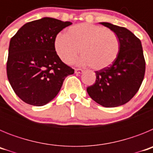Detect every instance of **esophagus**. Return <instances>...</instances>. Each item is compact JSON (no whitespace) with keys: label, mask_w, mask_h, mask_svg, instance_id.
Here are the masks:
<instances>
[{"label":"esophagus","mask_w":153,"mask_h":153,"mask_svg":"<svg viewBox=\"0 0 153 153\" xmlns=\"http://www.w3.org/2000/svg\"><path fill=\"white\" fill-rule=\"evenodd\" d=\"M75 74H82V73L83 72V70H81V69H75Z\"/></svg>","instance_id":"esophagus-1"}]
</instances>
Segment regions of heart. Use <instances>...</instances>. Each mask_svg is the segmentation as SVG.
Wrapping results in <instances>:
<instances>
[{
	"mask_svg": "<svg viewBox=\"0 0 153 153\" xmlns=\"http://www.w3.org/2000/svg\"><path fill=\"white\" fill-rule=\"evenodd\" d=\"M53 46L63 63L71 64L80 53L79 63L100 70L109 67L117 60L120 42L113 31L105 27L82 23L70 27L65 33L55 37Z\"/></svg>",
	"mask_w": 153,
	"mask_h": 153,
	"instance_id": "heart-1",
	"label": "heart"
}]
</instances>
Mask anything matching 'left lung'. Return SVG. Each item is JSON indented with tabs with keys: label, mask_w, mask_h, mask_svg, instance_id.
I'll use <instances>...</instances> for the list:
<instances>
[{
	"label": "left lung",
	"mask_w": 153,
	"mask_h": 153,
	"mask_svg": "<svg viewBox=\"0 0 153 153\" xmlns=\"http://www.w3.org/2000/svg\"><path fill=\"white\" fill-rule=\"evenodd\" d=\"M100 24L117 35L120 50L109 67L96 71L95 83L86 91L101 106L117 107L129 102L140 89L145 75V59L141 41L130 30L110 23Z\"/></svg>",
	"instance_id": "left-lung-1"
}]
</instances>
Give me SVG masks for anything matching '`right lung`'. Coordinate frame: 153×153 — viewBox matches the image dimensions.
I'll return each mask as SVG.
<instances>
[{
  "instance_id": "add662e5",
  "label": "right lung",
  "mask_w": 153,
  "mask_h": 153,
  "mask_svg": "<svg viewBox=\"0 0 153 153\" xmlns=\"http://www.w3.org/2000/svg\"><path fill=\"white\" fill-rule=\"evenodd\" d=\"M52 17L25 24L10 39L7 74L17 97L32 106H44L60 92L74 70L62 62L53 46L56 35L71 25Z\"/></svg>"
}]
</instances>
